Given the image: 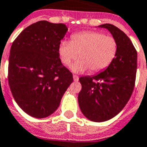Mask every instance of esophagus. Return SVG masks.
Instances as JSON below:
<instances>
[{"instance_id": "1", "label": "esophagus", "mask_w": 147, "mask_h": 147, "mask_svg": "<svg viewBox=\"0 0 147 147\" xmlns=\"http://www.w3.org/2000/svg\"><path fill=\"white\" fill-rule=\"evenodd\" d=\"M78 76H75V75H74L73 76V79H74V81H76V82H77V81H78Z\"/></svg>"}]
</instances>
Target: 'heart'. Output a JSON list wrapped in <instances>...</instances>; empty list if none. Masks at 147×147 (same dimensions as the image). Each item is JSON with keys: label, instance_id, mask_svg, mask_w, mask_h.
Wrapping results in <instances>:
<instances>
[{"label": "heart", "instance_id": "heart-1", "mask_svg": "<svg viewBox=\"0 0 147 147\" xmlns=\"http://www.w3.org/2000/svg\"><path fill=\"white\" fill-rule=\"evenodd\" d=\"M117 53V42L113 37L98 31H84L71 36V41H62L59 54L64 65H70L79 54L80 59L71 65V71L81 74L88 71H102L113 61Z\"/></svg>", "mask_w": 147, "mask_h": 147}]
</instances>
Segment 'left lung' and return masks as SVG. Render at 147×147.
I'll list each match as a JSON object with an SVG mask.
<instances>
[{"label":"left lung","mask_w":147,"mask_h":147,"mask_svg":"<svg viewBox=\"0 0 147 147\" xmlns=\"http://www.w3.org/2000/svg\"><path fill=\"white\" fill-rule=\"evenodd\" d=\"M98 28L107 29L117 42V53L105 70L92 76L79 78L82 89L78 105L89 120L101 123L119 113L133 93L137 69V52L123 31L111 24Z\"/></svg>","instance_id":"8db88e82"}]
</instances>
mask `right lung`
<instances>
[{
  "label": "right lung",
  "mask_w": 147,
  "mask_h": 147,
  "mask_svg": "<svg viewBox=\"0 0 147 147\" xmlns=\"http://www.w3.org/2000/svg\"><path fill=\"white\" fill-rule=\"evenodd\" d=\"M67 31L65 24L38 21L21 31L11 45L9 86L17 104L32 117L54 113L73 82L59 54Z\"/></svg>",
  "instance_id": "1"
}]
</instances>
